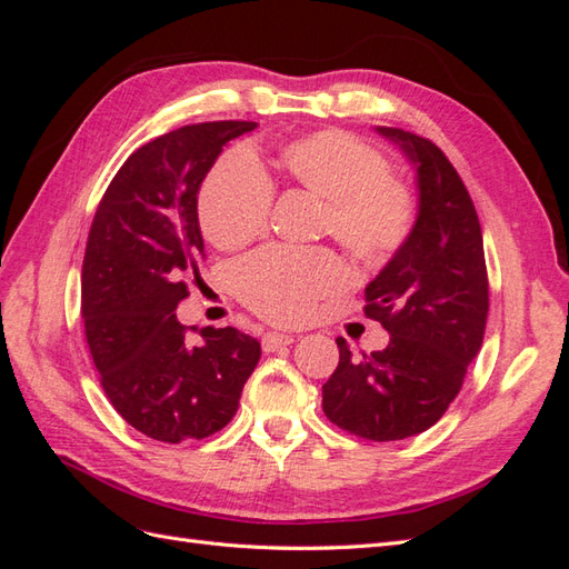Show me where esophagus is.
I'll use <instances>...</instances> for the list:
<instances>
[{
    "label": "esophagus",
    "instance_id": "obj_1",
    "mask_svg": "<svg viewBox=\"0 0 569 569\" xmlns=\"http://www.w3.org/2000/svg\"><path fill=\"white\" fill-rule=\"evenodd\" d=\"M295 341V337L291 335H282V332H266L263 335V351H278V349H282V347H289V343Z\"/></svg>",
    "mask_w": 569,
    "mask_h": 569
}]
</instances>
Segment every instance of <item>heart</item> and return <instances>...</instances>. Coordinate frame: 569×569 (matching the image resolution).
Here are the masks:
<instances>
[{"mask_svg":"<svg viewBox=\"0 0 569 569\" xmlns=\"http://www.w3.org/2000/svg\"><path fill=\"white\" fill-rule=\"evenodd\" d=\"M278 163L282 176L322 199V230L356 261L380 266L403 247L416 199L389 173L380 151L341 130H320L287 142ZM270 180L244 151L222 157L199 192V222L218 249L244 247L268 228ZM234 291L253 313L272 322H301L318 299L347 284V270L327 249L270 247L234 268Z\"/></svg>","mask_w":569,"mask_h":569,"instance_id":"b5f03b06","label":"heart"}]
</instances>
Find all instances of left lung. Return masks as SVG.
I'll return each mask as SVG.
<instances>
[{
  "mask_svg": "<svg viewBox=\"0 0 569 569\" xmlns=\"http://www.w3.org/2000/svg\"><path fill=\"white\" fill-rule=\"evenodd\" d=\"M418 173V218L403 247L366 287V316L391 335L387 349L353 356L322 385V410L370 441L416 437L458 396L481 349L489 313L485 242L475 203L443 151L401 128H377Z\"/></svg>",
  "mask_w": 569,
  "mask_h": 569,
  "instance_id": "8db88e82",
  "label": "left lung"
}]
</instances>
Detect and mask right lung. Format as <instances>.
Returning <instances> with one entry per match:
<instances>
[{
    "label": "right lung",
    "instance_id": "right-lung-1",
    "mask_svg": "<svg viewBox=\"0 0 569 569\" xmlns=\"http://www.w3.org/2000/svg\"><path fill=\"white\" fill-rule=\"evenodd\" d=\"M251 120L184 126L137 149L99 201L82 261L84 337L111 406L157 441L206 439L239 408L261 343L234 327L187 335L176 308L203 256L197 194Z\"/></svg>",
    "mask_w": 569,
    "mask_h": 569
}]
</instances>
